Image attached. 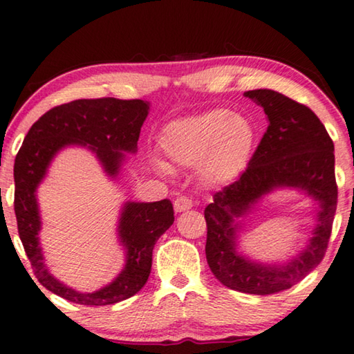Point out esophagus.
I'll list each match as a JSON object with an SVG mask.
<instances>
[{
  "label": "esophagus",
  "mask_w": 354,
  "mask_h": 354,
  "mask_svg": "<svg viewBox=\"0 0 354 354\" xmlns=\"http://www.w3.org/2000/svg\"><path fill=\"white\" fill-rule=\"evenodd\" d=\"M191 207H193V202H191V199L187 198V196H180V198L174 201V210H176V213L187 212Z\"/></svg>",
  "instance_id": "obj_1"
}]
</instances>
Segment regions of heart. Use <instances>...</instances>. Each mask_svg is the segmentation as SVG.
<instances>
[{
  "label": "heart",
  "mask_w": 354,
  "mask_h": 354,
  "mask_svg": "<svg viewBox=\"0 0 354 354\" xmlns=\"http://www.w3.org/2000/svg\"><path fill=\"white\" fill-rule=\"evenodd\" d=\"M256 139V127L248 118L215 108L166 125L160 149L169 163L196 166L202 183L221 187L235 182L246 171ZM155 167L169 172L163 161H156Z\"/></svg>",
  "instance_id": "1"
}]
</instances>
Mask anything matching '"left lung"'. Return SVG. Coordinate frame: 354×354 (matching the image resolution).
Here are the masks:
<instances>
[{
    "label": "left lung",
    "mask_w": 354,
    "mask_h": 354,
    "mask_svg": "<svg viewBox=\"0 0 354 354\" xmlns=\"http://www.w3.org/2000/svg\"><path fill=\"white\" fill-rule=\"evenodd\" d=\"M263 108L268 129L239 180L213 196L204 215L205 256L223 286L249 295H271L293 287L314 271L326 252L337 207L334 144L312 109L271 89L243 94ZM297 189L319 208L306 246L283 263L263 264L239 251L245 218L265 195Z\"/></svg>",
    "instance_id": "8db88e82"
}]
</instances>
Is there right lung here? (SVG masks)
<instances>
[{"mask_svg": "<svg viewBox=\"0 0 354 354\" xmlns=\"http://www.w3.org/2000/svg\"><path fill=\"white\" fill-rule=\"evenodd\" d=\"M150 103L119 98H81L46 111L25 136L14 165V210L19 235L34 274L46 290L84 306H106L136 295L147 282L156 240L174 223L171 201L133 202L120 208L119 245L125 265L105 287L80 292L51 274L45 263L39 232L42 229L37 188L55 156L67 147H84L95 155L106 177L115 180L129 153H136L141 127Z\"/></svg>", "mask_w": 354, "mask_h": 354, "instance_id": "add662e5", "label": "right lung"}]
</instances>
